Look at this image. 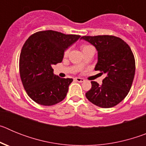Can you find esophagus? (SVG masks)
Listing matches in <instances>:
<instances>
[{
    "label": "esophagus",
    "instance_id": "34e87169",
    "mask_svg": "<svg viewBox=\"0 0 146 146\" xmlns=\"http://www.w3.org/2000/svg\"><path fill=\"white\" fill-rule=\"evenodd\" d=\"M74 80L77 81V82H84L85 80L83 79V78H80V77H75V78H74Z\"/></svg>",
    "mask_w": 146,
    "mask_h": 146
}]
</instances>
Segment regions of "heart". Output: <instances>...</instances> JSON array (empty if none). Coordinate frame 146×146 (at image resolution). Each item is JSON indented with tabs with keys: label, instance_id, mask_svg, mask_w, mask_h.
Here are the masks:
<instances>
[{
	"label": "heart",
	"instance_id": "heart-1",
	"mask_svg": "<svg viewBox=\"0 0 146 146\" xmlns=\"http://www.w3.org/2000/svg\"><path fill=\"white\" fill-rule=\"evenodd\" d=\"M91 47V46H88V45H85V46H83V47H82V51H83V50H86V49L88 48V47ZM68 52H69V50H66L65 52H64V55H65V56H66V55H68Z\"/></svg>",
	"mask_w": 146,
	"mask_h": 146
}]
</instances>
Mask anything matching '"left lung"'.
Wrapping results in <instances>:
<instances>
[{"label": "left lung", "instance_id": "1", "mask_svg": "<svg viewBox=\"0 0 146 146\" xmlns=\"http://www.w3.org/2000/svg\"><path fill=\"white\" fill-rule=\"evenodd\" d=\"M81 39L95 47L98 55L95 70L106 75L102 85L91 82L92 87L86 94V98L100 108H113L127 96L132 85L135 60L131 48L114 36H85Z\"/></svg>", "mask_w": 146, "mask_h": 146}]
</instances>
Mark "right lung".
<instances>
[{
	"label": "right lung",
	"mask_w": 146,
	"mask_h": 146,
	"mask_svg": "<svg viewBox=\"0 0 146 146\" xmlns=\"http://www.w3.org/2000/svg\"><path fill=\"white\" fill-rule=\"evenodd\" d=\"M80 38L49 30L26 40L20 56V74L23 87L35 102L51 106L65 99L73 79L55 75L52 66L63 60L64 52Z\"/></svg>",
	"instance_id": "right-lung-1"
}]
</instances>
